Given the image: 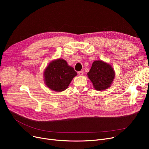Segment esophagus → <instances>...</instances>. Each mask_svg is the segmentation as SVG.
<instances>
[{"mask_svg": "<svg viewBox=\"0 0 149 149\" xmlns=\"http://www.w3.org/2000/svg\"><path fill=\"white\" fill-rule=\"evenodd\" d=\"M79 75H80V76H82V75H83V70H81V71L79 72Z\"/></svg>", "mask_w": 149, "mask_h": 149, "instance_id": "obj_1", "label": "esophagus"}]
</instances>
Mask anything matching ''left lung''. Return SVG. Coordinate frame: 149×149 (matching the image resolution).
Wrapping results in <instances>:
<instances>
[{
    "label": "left lung",
    "mask_w": 149,
    "mask_h": 149,
    "mask_svg": "<svg viewBox=\"0 0 149 149\" xmlns=\"http://www.w3.org/2000/svg\"><path fill=\"white\" fill-rule=\"evenodd\" d=\"M88 75L95 90L103 91L111 86L115 72L111 65L98 60L93 61Z\"/></svg>",
    "instance_id": "left-lung-1"
}]
</instances>
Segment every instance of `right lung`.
I'll use <instances>...</instances> for the list:
<instances>
[{"label":"right lung","instance_id":"right-lung-1","mask_svg":"<svg viewBox=\"0 0 149 149\" xmlns=\"http://www.w3.org/2000/svg\"><path fill=\"white\" fill-rule=\"evenodd\" d=\"M77 73L63 59L51 62L45 70V81L51 89L61 92L66 89Z\"/></svg>","mask_w":149,"mask_h":149}]
</instances>
